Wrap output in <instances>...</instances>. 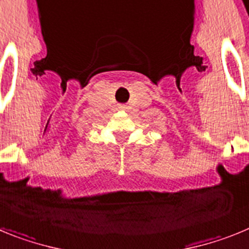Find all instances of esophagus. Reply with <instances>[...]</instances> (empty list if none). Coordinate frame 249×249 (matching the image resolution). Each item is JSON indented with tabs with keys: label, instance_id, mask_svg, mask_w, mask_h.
<instances>
[{
	"label": "esophagus",
	"instance_id": "34e87169",
	"mask_svg": "<svg viewBox=\"0 0 249 249\" xmlns=\"http://www.w3.org/2000/svg\"><path fill=\"white\" fill-rule=\"evenodd\" d=\"M119 108H120V109H122V110H124V109H125V105H120Z\"/></svg>",
	"mask_w": 249,
	"mask_h": 249
}]
</instances>
